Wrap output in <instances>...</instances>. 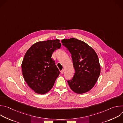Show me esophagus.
<instances>
[{
    "mask_svg": "<svg viewBox=\"0 0 123 123\" xmlns=\"http://www.w3.org/2000/svg\"><path fill=\"white\" fill-rule=\"evenodd\" d=\"M63 73H64V69H62V71H61V74H63Z\"/></svg>",
    "mask_w": 123,
    "mask_h": 123,
    "instance_id": "1",
    "label": "esophagus"
}]
</instances>
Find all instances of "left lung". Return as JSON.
I'll list each match as a JSON object with an SVG mask.
<instances>
[{
    "label": "left lung",
    "instance_id": "8db88e82",
    "mask_svg": "<svg viewBox=\"0 0 123 123\" xmlns=\"http://www.w3.org/2000/svg\"><path fill=\"white\" fill-rule=\"evenodd\" d=\"M71 54L75 73L68 80L71 89L78 94L90 91L95 85L101 71L98 56L95 50L85 42L76 38L61 41Z\"/></svg>",
    "mask_w": 123,
    "mask_h": 123
}]
</instances>
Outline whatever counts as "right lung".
Segmentation results:
<instances>
[{
  "mask_svg": "<svg viewBox=\"0 0 123 123\" xmlns=\"http://www.w3.org/2000/svg\"><path fill=\"white\" fill-rule=\"evenodd\" d=\"M61 46L58 39L39 41L26 52L21 65L22 74L36 93L44 94L53 87L60 72L51 56Z\"/></svg>",
  "mask_w": 123,
  "mask_h": 123,
  "instance_id": "right-lung-1",
  "label": "right lung"
}]
</instances>
